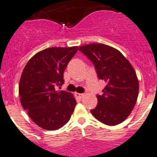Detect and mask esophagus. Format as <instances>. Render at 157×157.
Segmentation results:
<instances>
[{
    "instance_id": "obj_1",
    "label": "esophagus",
    "mask_w": 157,
    "mask_h": 157,
    "mask_svg": "<svg viewBox=\"0 0 157 157\" xmlns=\"http://www.w3.org/2000/svg\"><path fill=\"white\" fill-rule=\"evenodd\" d=\"M75 95H76V97H77V98H82L83 97H84V94H82V93H75Z\"/></svg>"
}]
</instances>
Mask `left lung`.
<instances>
[{"label":"left lung","instance_id":"left-lung-1","mask_svg":"<svg viewBox=\"0 0 157 157\" xmlns=\"http://www.w3.org/2000/svg\"><path fill=\"white\" fill-rule=\"evenodd\" d=\"M94 64L98 79L106 85L102 94H97L98 105L91 110L96 119L114 126L128 118L136 103L138 80L135 70L121 52L103 44L79 47Z\"/></svg>","mask_w":157,"mask_h":157}]
</instances>
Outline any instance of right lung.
<instances>
[{
	"mask_svg": "<svg viewBox=\"0 0 157 157\" xmlns=\"http://www.w3.org/2000/svg\"><path fill=\"white\" fill-rule=\"evenodd\" d=\"M78 47L49 48L36 53L26 65L19 86L22 106L32 121L46 130H57L70 119L77 101L66 91L63 73Z\"/></svg>",
	"mask_w": 157,
	"mask_h": 157,
	"instance_id": "obj_1",
	"label": "right lung"
}]
</instances>
